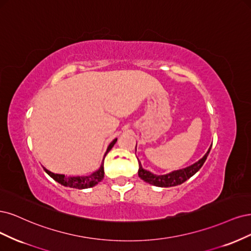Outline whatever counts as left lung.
I'll use <instances>...</instances> for the list:
<instances>
[{
	"instance_id": "obj_1",
	"label": "left lung",
	"mask_w": 251,
	"mask_h": 251,
	"mask_svg": "<svg viewBox=\"0 0 251 251\" xmlns=\"http://www.w3.org/2000/svg\"><path fill=\"white\" fill-rule=\"evenodd\" d=\"M136 149V146H135ZM209 151H211V147H209L208 151L205 153V155L196 161L195 164H193L187 168L176 170L171 173H168L165 175H156L153 174L150 171L143 169L141 161H139V177L144 181H146L152 185H155V187L160 188H169V187H175V185H178L183 183L185 180H188L190 177H192L194 174L199 171V169L203 166L204 161L206 160V157L208 155Z\"/></svg>"
}]
</instances>
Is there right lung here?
<instances>
[{"instance_id":"right-lung-1","label":"right lung","mask_w":251,"mask_h":251,"mask_svg":"<svg viewBox=\"0 0 251 251\" xmlns=\"http://www.w3.org/2000/svg\"><path fill=\"white\" fill-rule=\"evenodd\" d=\"M118 139H115L112 141L109 146L107 147L106 152H105V155L106 156L107 153L110 151V149L114 147V145L116 144ZM104 160V159H103ZM44 170L46 171V173L49 175L50 177L57 181L58 183L64 185V187H69V188H74V189H88V188H93L94 185H96L97 183H99L103 178H104V167H103V163L101 165V167L97 170L96 172H94L91 175L87 176H66L63 174H55L49 170H47L44 168Z\"/></svg>"}]
</instances>
